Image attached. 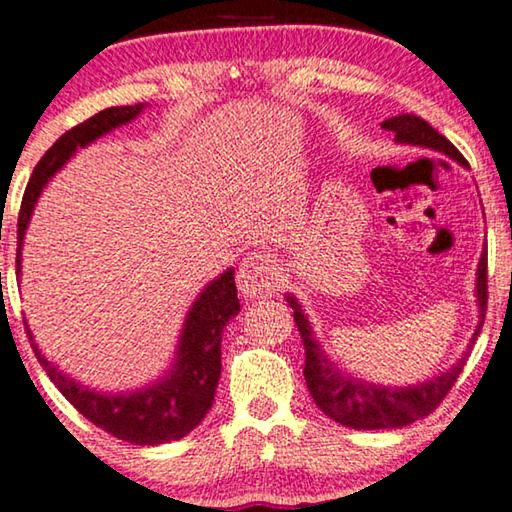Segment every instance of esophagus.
<instances>
[{"instance_id": "esophagus-1", "label": "esophagus", "mask_w": 512, "mask_h": 512, "mask_svg": "<svg viewBox=\"0 0 512 512\" xmlns=\"http://www.w3.org/2000/svg\"><path fill=\"white\" fill-rule=\"evenodd\" d=\"M277 265L272 261L270 254H263V251H254V254L247 256L240 265V272H237V289H240L242 298H261L268 296V293L275 291L277 286Z\"/></svg>"}]
</instances>
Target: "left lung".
I'll return each instance as SVG.
<instances>
[{"label": "left lung", "mask_w": 512, "mask_h": 512, "mask_svg": "<svg viewBox=\"0 0 512 512\" xmlns=\"http://www.w3.org/2000/svg\"><path fill=\"white\" fill-rule=\"evenodd\" d=\"M384 130L394 132L396 144H408V146H422V149H431L443 153V156L457 160L459 165L468 167L464 156L454 149L450 139L440 135L438 130H433L424 118L403 114L387 118L382 123ZM286 303L293 307V319L300 331L305 345V382L307 389L317 403V408L342 426L359 431H375V429H398V426H408L417 419L429 415L431 410H436V405L447 396V391L452 389V384L457 382L464 363L471 354L478 338L482 321H485L487 312V247L482 249L478 272H475V303H478V326L468 340L466 352L461 354L457 363H452L450 368L443 373L429 377V380L408 384V387H384V384H375L361 377H354L347 373L345 368L338 366L331 356L326 354V349L321 347V342L314 335V328L310 324L303 305L298 303V298L293 293H286Z\"/></svg>", "instance_id": "8db88e82"}]
</instances>
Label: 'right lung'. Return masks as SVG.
<instances>
[{"label": "right lung", "instance_id": "obj_1", "mask_svg": "<svg viewBox=\"0 0 512 512\" xmlns=\"http://www.w3.org/2000/svg\"><path fill=\"white\" fill-rule=\"evenodd\" d=\"M149 104L132 107H109L88 118L86 123L67 130L51 149L44 153L34 167L30 184L25 188L23 205L18 216V277L23 275V244L30 219L37 207L39 195L48 181L67 165L79 149H86L111 130L135 121ZM240 312L237 300L235 270H223L198 293L188 307L181 333L174 347L170 368L158 380L130 391H97L88 384L74 380L58 363H53L34 342L32 328L25 319V331L30 335L32 349L51 382L62 391V396L111 436L128 440L135 445H163L179 440L198 426L209 408L214 405V394L221 377V333L235 314Z\"/></svg>", "mask_w": 512, "mask_h": 512}]
</instances>
